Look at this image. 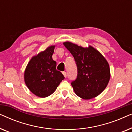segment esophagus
<instances>
[{
    "instance_id": "1",
    "label": "esophagus",
    "mask_w": 132,
    "mask_h": 132,
    "mask_svg": "<svg viewBox=\"0 0 132 132\" xmlns=\"http://www.w3.org/2000/svg\"><path fill=\"white\" fill-rule=\"evenodd\" d=\"M62 74H63V75H64V76L65 77H67V73H66L65 71H63L62 72Z\"/></svg>"
}]
</instances>
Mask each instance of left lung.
Returning <instances> with one entry per match:
<instances>
[{"instance_id": "left-lung-1", "label": "left lung", "mask_w": 132, "mask_h": 132, "mask_svg": "<svg viewBox=\"0 0 132 132\" xmlns=\"http://www.w3.org/2000/svg\"><path fill=\"white\" fill-rule=\"evenodd\" d=\"M63 44L77 65V78L71 84L76 94L84 100L98 96L106 88L111 77L108 61L91 46L85 48L69 41Z\"/></svg>"}]
</instances>
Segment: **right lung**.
Listing matches in <instances>:
<instances>
[{"label":"right lung","mask_w":132,"mask_h":132,"mask_svg":"<svg viewBox=\"0 0 132 132\" xmlns=\"http://www.w3.org/2000/svg\"><path fill=\"white\" fill-rule=\"evenodd\" d=\"M55 46L48 47L34 56L27 65L24 73V82L34 94L41 98L52 94L64 76L56 69V62L52 59Z\"/></svg>","instance_id":"add662e5"}]
</instances>
